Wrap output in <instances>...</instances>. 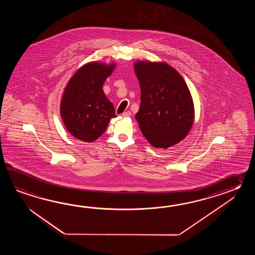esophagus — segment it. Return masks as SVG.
Returning <instances> with one entry per match:
<instances>
[{
    "label": "esophagus",
    "mask_w": 255,
    "mask_h": 255,
    "mask_svg": "<svg viewBox=\"0 0 255 255\" xmlns=\"http://www.w3.org/2000/svg\"><path fill=\"white\" fill-rule=\"evenodd\" d=\"M130 116H131V112H130V111H126V112H124V113L122 114L123 118H128Z\"/></svg>",
    "instance_id": "obj_1"
}]
</instances>
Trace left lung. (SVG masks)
Returning a JSON list of instances; mask_svg holds the SVG:
<instances>
[{"mask_svg": "<svg viewBox=\"0 0 255 255\" xmlns=\"http://www.w3.org/2000/svg\"><path fill=\"white\" fill-rule=\"evenodd\" d=\"M141 103L135 120L148 143L157 148L178 144L194 122L190 89L179 72L164 62L136 61Z\"/></svg>", "mask_w": 255, "mask_h": 255, "instance_id": "8db88e82", "label": "left lung"}]
</instances>
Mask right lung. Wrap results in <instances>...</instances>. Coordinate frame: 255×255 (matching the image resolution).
<instances>
[{
	"label": "right lung",
	"mask_w": 255,
	"mask_h": 255,
	"mask_svg": "<svg viewBox=\"0 0 255 255\" xmlns=\"http://www.w3.org/2000/svg\"><path fill=\"white\" fill-rule=\"evenodd\" d=\"M116 64L90 62L74 74L65 88L60 113L66 129L79 140L93 142L117 117L113 104L103 91L104 82Z\"/></svg>",
	"instance_id": "right-lung-1"
}]
</instances>
